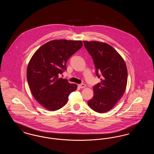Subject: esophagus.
I'll list each match as a JSON object with an SVG mask.
<instances>
[{
  "label": "esophagus",
  "mask_w": 154,
  "mask_h": 154,
  "mask_svg": "<svg viewBox=\"0 0 154 154\" xmlns=\"http://www.w3.org/2000/svg\"><path fill=\"white\" fill-rule=\"evenodd\" d=\"M85 86H86V85H85L84 84H79V87L80 88H85Z\"/></svg>",
  "instance_id": "obj_1"
}]
</instances>
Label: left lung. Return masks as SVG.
I'll return each instance as SVG.
<instances>
[{
	"label": "left lung",
	"instance_id": "8db88e82",
	"mask_svg": "<svg viewBox=\"0 0 154 154\" xmlns=\"http://www.w3.org/2000/svg\"><path fill=\"white\" fill-rule=\"evenodd\" d=\"M93 59L96 74L101 82L94 87V95L89 100V107L99 113L109 111L124 94L128 71L124 60L109 44L83 41Z\"/></svg>",
	"mask_w": 154,
	"mask_h": 154
}]
</instances>
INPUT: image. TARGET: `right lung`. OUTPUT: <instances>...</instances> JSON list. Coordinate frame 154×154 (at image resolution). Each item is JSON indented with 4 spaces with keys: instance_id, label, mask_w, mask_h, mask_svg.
I'll use <instances>...</instances> for the list:
<instances>
[{
    "instance_id": "obj_1",
    "label": "right lung",
    "mask_w": 154,
    "mask_h": 154,
    "mask_svg": "<svg viewBox=\"0 0 154 154\" xmlns=\"http://www.w3.org/2000/svg\"><path fill=\"white\" fill-rule=\"evenodd\" d=\"M82 46L80 40H52L40 47L30 59L26 72L30 89L47 110L63 107L69 95L77 89L76 84L59 78L58 75L67 70V60Z\"/></svg>"
}]
</instances>
